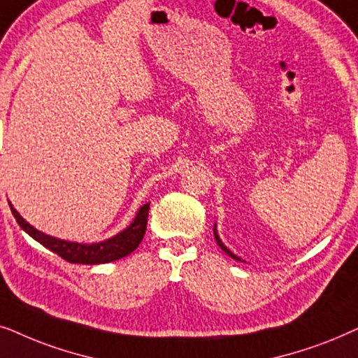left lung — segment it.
I'll list each match as a JSON object with an SVG mask.
<instances>
[{
    "mask_svg": "<svg viewBox=\"0 0 358 358\" xmlns=\"http://www.w3.org/2000/svg\"><path fill=\"white\" fill-rule=\"evenodd\" d=\"M214 239H216V242H217V245H219V247H221V249H222L224 252H226V254H227L229 257H232V259H236V260H239V262H242V260L239 259V257H237V255H234V254H232V252H231V250H229V249H227V247L222 244V241H221V239H219V236H217L216 226H214Z\"/></svg>",
    "mask_w": 358,
    "mask_h": 358,
    "instance_id": "1",
    "label": "left lung"
}]
</instances>
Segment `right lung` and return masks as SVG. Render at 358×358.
<instances>
[{
	"label": "right lung",
	"instance_id": "1",
	"mask_svg": "<svg viewBox=\"0 0 358 358\" xmlns=\"http://www.w3.org/2000/svg\"><path fill=\"white\" fill-rule=\"evenodd\" d=\"M11 213L14 214L19 226L29 234L32 239L39 242L47 249L54 252L62 259L70 262V264H85V265H96V264H108V262L119 260L122 257L129 255L134 252L144 239L145 229H147V217H149L150 203L144 204L137 213V216L126 231L119 232L113 239H108L98 244H76V242H65L55 237L45 236L44 232H39L37 229L29 226L24 219L19 216V213L14 209L11 204Z\"/></svg>",
	"mask_w": 358,
	"mask_h": 358
}]
</instances>
